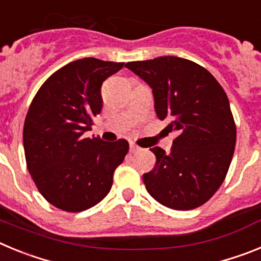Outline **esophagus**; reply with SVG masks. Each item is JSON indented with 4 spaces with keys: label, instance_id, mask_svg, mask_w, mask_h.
<instances>
[{
    "label": "esophagus",
    "instance_id": "obj_1",
    "mask_svg": "<svg viewBox=\"0 0 261 261\" xmlns=\"http://www.w3.org/2000/svg\"><path fill=\"white\" fill-rule=\"evenodd\" d=\"M129 149H130V153H138V151L142 150L141 147L137 146V145L133 144V142H130V145H129Z\"/></svg>",
    "mask_w": 261,
    "mask_h": 261
}]
</instances>
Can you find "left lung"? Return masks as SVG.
<instances>
[{"label":"left lung","mask_w":261,"mask_h":261,"mask_svg":"<svg viewBox=\"0 0 261 261\" xmlns=\"http://www.w3.org/2000/svg\"><path fill=\"white\" fill-rule=\"evenodd\" d=\"M153 90L159 120L176 133L170 153L155 146L156 163L142 179L156 201L176 211L205 204L225 180L237 141L227 95L216 78L190 60L161 56L125 64Z\"/></svg>","instance_id":"8db88e82"}]
</instances>
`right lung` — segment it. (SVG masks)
<instances>
[{
    "label": "right lung",
    "instance_id": "1",
    "mask_svg": "<svg viewBox=\"0 0 261 261\" xmlns=\"http://www.w3.org/2000/svg\"><path fill=\"white\" fill-rule=\"evenodd\" d=\"M124 62L86 57L53 73L39 89L23 126L27 168L48 202L82 212L105 199L129 150L126 140L85 138L100 114V87Z\"/></svg>",
    "mask_w": 261,
    "mask_h": 261
}]
</instances>
